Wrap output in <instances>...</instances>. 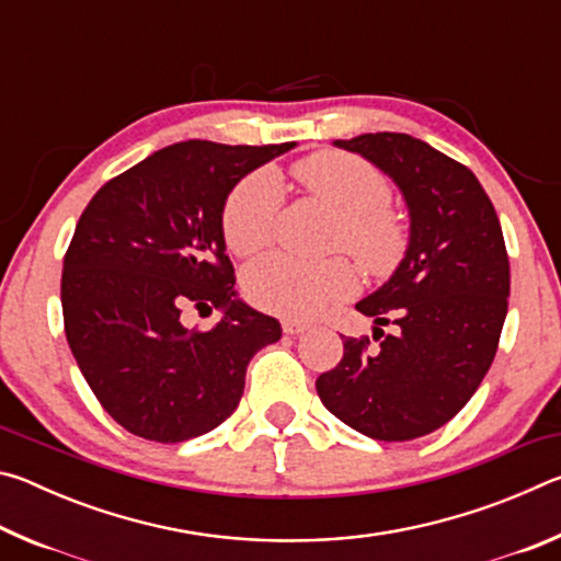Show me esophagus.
Masks as SVG:
<instances>
[{
    "instance_id": "obj_1",
    "label": "esophagus",
    "mask_w": 561,
    "mask_h": 561,
    "mask_svg": "<svg viewBox=\"0 0 561 561\" xmlns=\"http://www.w3.org/2000/svg\"><path fill=\"white\" fill-rule=\"evenodd\" d=\"M282 329H284V334L297 336V334H301V331H307V324H301V321L287 319V321H282Z\"/></svg>"
}]
</instances>
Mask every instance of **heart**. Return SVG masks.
<instances>
[{"mask_svg": "<svg viewBox=\"0 0 561 561\" xmlns=\"http://www.w3.org/2000/svg\"><path fill=\"white\" fill-rule=\"evenodd\" d=\"M297 185L336 213L331 247L344 250L371 277H391L411 247V222L396 207L391 185L371 160L344 150H317L291 165ZM284 190L267 168L237 183L222 205V240L240 257H252L277 234ZM244 297L284 319H311L358 291V272L344 257L307 262L272 254L242 274Z\"/></svg>", "mask_w": 561, "mask_h": 561, "instance_id": "heart-1", "label": "heart"}]
</instances>
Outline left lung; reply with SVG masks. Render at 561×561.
<instances>
[{
	"mask_svg": "<svg viewBox=\"0 0 561 561\" xmlns=\"http://www.w3.org/2000/svg\"><path fill=\"white\" fill-rule=\"evenodd\" d=\"M391 175L411 210V247L396 274L356 304L374 341L344 336V356L317 378L329 413L396 443L460 413L497 354L510 257L495 207L468 165L405 133L336 140ZM393 323L396 335L381 325Z\"/></svg>",
	"mask_w": 561,
	"mask_h": 561,
	"instance_id": "obj_1",
	"label": "left lung"
}]
</instances>
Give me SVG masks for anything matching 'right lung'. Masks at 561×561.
Wrapping results in <instances>:
<instances>
[{
    "label": "right lung",
    "mask_w": 561,
    "mask_h": 561,
    "mask_svg": "<svg viewBox=\"0 0 561 561\" xmlns=\"http://www.w3.org/2000/svg\"><path fill=\"white\" fill-rule=\"evenodd\" d=\"M185 140L111 178L64 254V331L113 421L138 438L183 443L234 413L250 358L282 336L277 319L234 301L222 205L250 170L289 150ZM222 306L210 332L185 308Z\"/></svg>",
    "instance_id": "1"
}]
</instances>
